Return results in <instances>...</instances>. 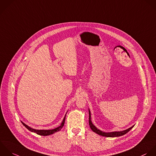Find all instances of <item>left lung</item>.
<instances>
[{
    "label": "left lung",
    "instance_id": "1",
    "mask_svg": "<svg viewBox=\"0 0 156 156\" xmlns=\"http://www.w3.org/2000/svg\"><path fill=\"white\" fill-rule=\"evenodd\" d=\"M89 125H90V127L91 128V129L94 132V133H96L97 134L100 135V136H104V137H120V136H123L125 134H126L127 133H128L133 127H131L130 128L126 129V130H125V131H120V132H112V133H104L99 129H98L92 123V122H91V120H90V111H89Z\"/></svg>",
    "mask_w": 156,
    "mask_h": 156
}]
</instances>
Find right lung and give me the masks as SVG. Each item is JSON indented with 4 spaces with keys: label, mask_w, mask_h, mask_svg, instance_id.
<instances>
[{
    "label": "right lung",
    "mask_w": 156,
    "mask_h": 156,
    "mask_svg": "<svg viewBox=\"0 0 156 156\" xmlns=\"http://www.w3.org/2000/svg\"><path fill=\"white\" fill-rule=\"evenodd\" d=\"M65 119H66V115L63 119V121L61 125V126H59V127L55 128V129H51V130H36V129H32L30 127L28 126L27 125H25V123H23V122H22V123L23 124V125L27 128L28 129L29 131L33 132V133H35L36 134H38V135H40V136H49V135H51L56 132H58V131H59L63 127L64 125V123H65Z\"/></svg>",
    "instance_id": "right-lung-1"
}]
</instances>
